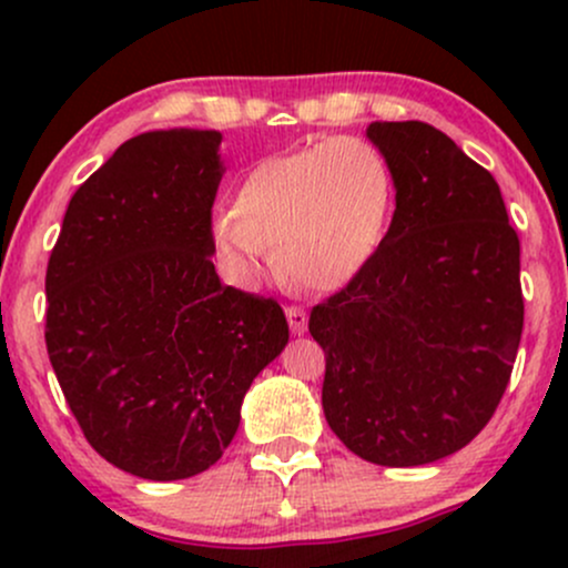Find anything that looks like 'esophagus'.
Returning <instances> with one entry per match:
<instances>
[{
	"mask_svg": "<svg viewBox=\"0 0 568 568\" xmlns=\"http://www.w3.org/2000/svg\"><path fill=\"white\" fill-rule=\"evenodd\" d=\"M285 317H288V325L291 331L296 336L306 334V312L302 310V306H285Z\"/></svg>",
	"mask_w": 568,
	"mask_h": 568,
	"instance_id": "esophagus-1",
	"label": "esophagus"
}]
</instances>
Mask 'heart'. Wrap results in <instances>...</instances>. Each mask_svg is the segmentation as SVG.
<instances>
[{"label": "heart", "instance_id": "obj_1", "mask_svg": "<svg viewBox=\"0 0 568 568\" xmlns=\"http://www.w3.org/2000/svg\"><path fill=\"white\" fill-rule=\"evenodd\" d=\"M393 171L374 143L338 135L258 162L213 245L240 285L280 270L312 291H338L376 256L393 216Z\"/></svg>", "mask_w": 568, "mask_h": 568}]
</instances>
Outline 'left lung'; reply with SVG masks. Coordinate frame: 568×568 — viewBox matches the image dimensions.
Listing matches in <instances>:
<instances>
[{
    "label": "left lung",
    "mask_w": 568,
    "mask_h": 568,
    "mask_svg": "<svg viewBox=\"0 0 568 568\" xmlns=\"http://www.w3.org/2000/svg\"><path fill=\"white\" fill-rule=\"evenodd\" d=\"M395 213L371 264L317 304L323 410L336 438L382 467L459 452L510 382L520 331V243L494 175L427 122H371Z\"/></svg>",
    "instance_id": "1"
}]
</instances>
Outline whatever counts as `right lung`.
I'll list each match as a JSON object with an SVG mask.
<instances>
[{
    "mask_svg": "<svg viewBox=\"0 0 568 568\" xmlns=\"http://www.w3.org/2000/svg\"><path fill=\"white\" fill-rule=\"evenodd\" d=\"M219 130H152L77 189L50 253L48 355L90 446L146 480L216 465L288 344L272 298L221 285Z\"/></svg>",
    "mask_w": 568,
    "mask_h": 568,
    "instance_id": "add662e5",
    "label": "right lung"
}]
</instances>
